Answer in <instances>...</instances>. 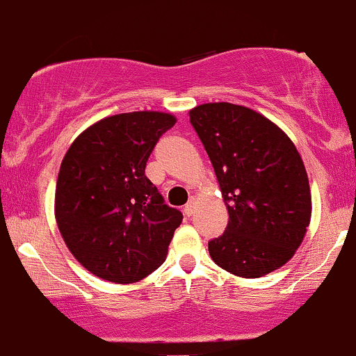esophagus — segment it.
<instances>
[{"label": "esophagus", "instance_id": "34e87169", "mask_svg": "<svg viewBox=\"0 0 356 356\" xmlns=\"http://www.w3.org/2000/svg\"><path fill=\"white\" fill-rule=\"evenodd\" d=\"M183 212H185V216H186V217H192V216H193V212H195V202H193V200H190L188 204L185 205V209H183Z\"/></svg>", "mask_w": 356, "mask_h": 356}]
</instances>
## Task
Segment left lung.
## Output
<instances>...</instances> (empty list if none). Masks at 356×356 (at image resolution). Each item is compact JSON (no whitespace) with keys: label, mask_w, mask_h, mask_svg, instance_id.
<instances>
[{"label":"left lung","mask_w":356,"mask_h":356,"mask_svg":"<svg viewBox=\"0 0 356 356\" xmlns=\"http://www.w3.org/2000/svg\"><path fill=\"white\" fill-rule=\"evenodd\" d=\"M229 213L224 234L209 241L216 265L243 278L284 266L311 222V190L289 136L261 113L234 103L190 110Z\"/></svg>","instance_id":"obj_1"}]
</instances>
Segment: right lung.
<instances>
[{
	"label": "right lung",
	"mask_w": 356,
	"mask_h": 356,
	"mask_svg": "<svg viewBox=\"0 0 356 356\" xmlns=\"http://www.w3.org/2000/svg\"><path fill=\"white\" fill-rule=\"evenodd\" d=\"M171 113L131 112L102 118L79 134L60 163L56 220L88 271L134 284L163 265L183 213L164 204L146 163Z\"/></svg>",
	"instance_id": "1"
}]
</instances>
